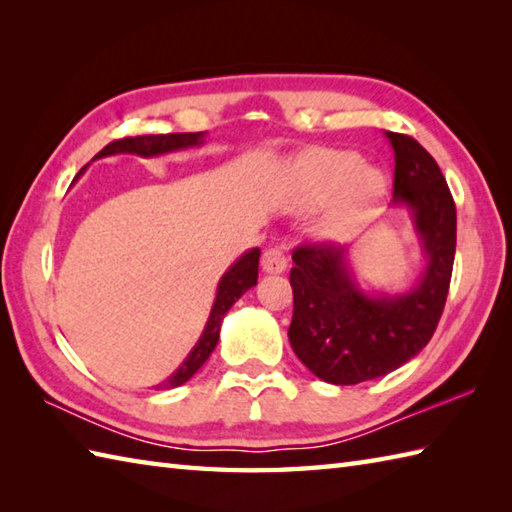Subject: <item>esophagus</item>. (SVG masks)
Listing matches in <instances>:
<instances>
[{
  "mask_svg": "<svg viewBox=\"0 0 512 512\" xmlns=\"http://www.w3.org/2000/svg\"><path fill=\"white\" fill-rule=\"evenodd\" d=\"M286 266H288V259H286V253L281 248H268L266 253L262 255V270L268 275L284 273Z\"/></svg>",
  "mask_w": 512,
  "mask_h": 512,
  "instance_id": "esophagus-1",
  "label": "esophagus"
}]
</instances>
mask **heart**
Returning a JSON list of instances; mask_svg holds the SVG:
<instances>
[{
    "label": "heart",
    "mask_w": 512,
    "mask_h": 512,
    "mask_svg": "<svg viewBox=\"0 0 512 512\" xmlns=\"http://www.w3.org/2000/svg\"><path fill=\"white\" fill-rule=\"evenodd\" d=\"M387 184L383 173L365 167L345 149H314L292 171V209L312 213L325 206L314 235L325 244H343L372 222Z\"/></svg>",
    "instance_id": "b5f03b06"
}]
</instances>
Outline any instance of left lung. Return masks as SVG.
I'll return each instance as SVG.
<instances>
[{
    "instance_id": "1",
    "label": "left lung",
    "mask_w": 512,
    "mask_h": 512,
    "mask_svg": "<svg viewBox=\"0 0 512 512\" xmlns=\"http://www.w3.org/2000/svg\"><path fill=\"white\" fill-rule=\"evenodd\" d=\"M394 149V209H405L424 266L405 290L358 284L347 246H301L290 270L295 312L288 339L299 361L330 385L385 376L420 354L442 317L455 259V204L438 162L418 140L385 132Z\"/></svg>"
}]
</instances>
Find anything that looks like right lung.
Returning <instances> with one entry per match:
<instances>
[{"mask_svg":"<svg viewBox=\"0 0 512 512\" xmlns=\"http://www.w3.org/2000/svg\"><path fill=\"white\" fill-rule=\"evenodd\" d=\"M204 145V132H195V134H158V136H136V138H123V140H114L107 147H103L99 154H96L92 160L107 158V156H116V154H136L140 158H158V156H167V154H176V151L184 149H193V147H202ZM88 167H83L79 171V180L83 176V171ZM259 255L262 250L259 248H250L244 255H239L231 268L222 275L220 284H217L215 292V301L209 312V319H206L204 330L200 334L198 343L193 345V350L187 354V358L180 363V367L173 372L167 380H162L154 389H173L187 383V380L198 372V369L206 363V358L211 356L215 350L217 341H220V328L222 321L226 317V312L231 310L233 303L244 295L246 290L257 286V268H259Z\"/></svg>","mask_w":512,"mask_h":512,"instance_id":"obj_1","label":"right lung"}]
</instances>
